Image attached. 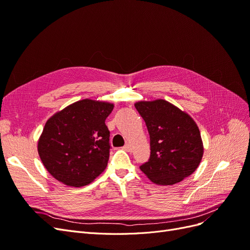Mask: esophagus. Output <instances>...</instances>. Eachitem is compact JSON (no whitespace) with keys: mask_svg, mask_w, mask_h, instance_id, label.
<instances>
[{"mask_svg":"<svg viewBox=\"0 0 250 250\" xmlns=\"http://www.w3.org/2000/svg\"><path fill=\"white\" fill-rule=\"evenodd\" d=\"M124 150L128 151V152H131V151H132V147H131L130 144H126V145L124 146Z\"/></svg>","mask_w":250,"mask_h":250,"instance_id":"obj_1","label":"esophagus"}]
</instances>
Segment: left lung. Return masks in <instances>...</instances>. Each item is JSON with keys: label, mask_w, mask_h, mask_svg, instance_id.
<instances>
[{"label": "left lung", "mask_w": 250, "mask_h": 250, "mask_svg": "<svg viewBox=\"0 0 250 250\" xmlns=\"http://www.w3.org/2000/svg\"><path fill=\"white\" fill-rule=\"evenodd\" d=\"M150 135V158L140 169L152 183L172 186L190 176L203 156L199 128L186 111L157 99L134 104Z\"/></svg>", "instance_id": "obj_1"}]
</instances>
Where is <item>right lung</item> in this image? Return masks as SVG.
Instances as JSON below:
<instances>
[{"label":"right lung","instance_id":"right-lung-1","mask_svg":"<svg viewBox=\"0 0 250 250\" xmlns=\"http://www.w3.org/2000/svg\"><path fill=\"white\" fill-rule=\"evenodd\" d=\"M112 109V103L83 99L47 121L37 151L53 177L78 188L92 183L105 170L110 149L105 120Z\"/></svg>","mask_w":250,"mask_h":250}]
</instances>
